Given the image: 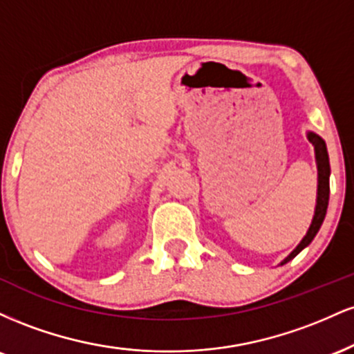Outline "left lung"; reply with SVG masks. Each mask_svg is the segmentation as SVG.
Instances as JSON below:
<instances>
[{"mask_svg": "<svg viewBox=\"0 0 354 354\" xmlns=\"http://www.w3.org/2000/svg\"><path fill=\"white\" fill-rule=\"evenodd\" d=\"M308 140H310V143L315 146L316 166H318V198H316L315 216H313L310 230H308V233L304 234L301 243H299V245L283 259L281 265L288 263L290 259H293L299 251L304 250V248L313 241V238L316 236V233L319 231L321 225H323L324 216H326L328 201H330V158H328L326 143L323 141V138H319L318 135H315V133L311 131L308 133Z\"/></svg>", "mask_w": 354, "mask_h": 354, "instance_id": "8db88e82", "label": "left lung"}]
</instances>
